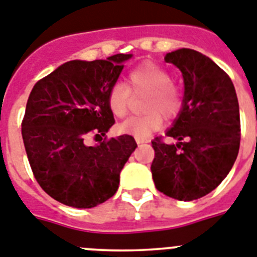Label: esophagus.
<instances>
[{
	"instance_id": "34e87169",
	"label": "esophagus",
	"mask_w": 257,
	"mask_h": 257,
	"mask_svg": "<svg viewBox=\"0 0 257 257\" xmlns=\"http://www.w3.org/2000/svg\"><path fill=\"white\" fill-rule=\"evenodd\" d=\"M136 142H137L139 145H144V144H148L149 140L148 139H142V137H136Z\"/></svg>"
}]
</instances>
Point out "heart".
I'll return each instance as SVG.
<instances>
[{
    "mask_svg": "<svg viewBox=\"0 0 257 257\" xmlns=\"http://www.w3.org/2000/svg\"><path fill=\"white\" fill-rule=\"evenodd\" d=\"M125 85L115 82L108 91L109 111L116 117L128 113L132 94H145V115L132 116L120 125V132L146 139L163 125V115L172 118L182 109V92L171 82V75L165 68L154 62L145 61L132 69Z\"/></svg>",
    "mask_w": 257,
    "mask_h": 257,
    "instance_id": "1",
    "label": "heart"
}]
</instances>
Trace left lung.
<instances>
[{"mask_svg":"<svg viewBox=\"0 0 257 257\" xmlns=\"http://www.w3.org/2000/svg\"><path fill=\"white\" fill-rule=\"evenodd\" d=\"M184 79L183 107L166 136L153 140L152 174L159 192L180 201L204 197L227 176L240 145L239 103L231 79L214 61L193 49L167 53Z\"/></svg>","mask_w":257,"mask_h":257,"instance_id":"8db88e82","label":"left lung"}]
</instances>
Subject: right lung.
Returning <instances> with one entry per match:
<instances>
[{"label": "right lung", "mask_w": 257, "mask_h": 257, "mask_svg": "<svg viewBox=\"0 0 257 257\" xmlns=\"http://www.w3.org/2000/svg\"><path fill=\"white\" fill-rule=\"evenodd\" d=\"M132 55L65 62L32 88L22 137L36 182L64 205L86 209L115 195L120 172L137 148L129 135L87 146L115 124L108 91Z\"/></svg>", "instance_id": "obj_1"}]
</instances>
